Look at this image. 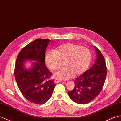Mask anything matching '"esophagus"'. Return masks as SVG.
I'll list each match as a JSON object with an SVG mask.
<instances>
[{"label": "esophagus", "mask_w": 121, "mask_h": 121, "mask_svg": "<svg viewBox=\"0 0 121 121\" xmlns=\"http://www.w3.org/2000/svg\"><path fill=\"white\" fill-rule=\"evenodd\" d=\"M61 80H59V79H55L54 80V83H59V82H61Z\"/></svg>", "instance_id": "1"}]
</instances>
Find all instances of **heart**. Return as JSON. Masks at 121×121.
Returning <instances> with one entry per match:
<instances>
[{
    "label": "heart",
    "mask_w": 121,
    "mask_h": 121,
    "mask_svg": "<svg viewBox=\"0 0 121 121\" xmlns=\"http://www.w3.org/2000/svg\"><path fill=\"white\" fill-rule=\"evenodd\" d=\"M45 61L52 70L58 69L60 61H64L65 67L54 73L53 77L59 80H67L74 75L79 76L86 71L90 65L91 53L86 47L66 43L59 46L54 51L47 52Z\"/></svg>",
    "instance_id": "b5f03b06"
}]
</instances>
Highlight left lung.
I'll list each match as a JSON object with an SVG mask.
<instances>
[{"label": "left lung", "mask_w": 121, "mask_h": 121, "mask_svg": "<svg viewBox=\"0 0 121 121\" xmlns=\"http://www.w3.org/2000/svg\"><path fill=\"white\" fill-rule=\"evenodd\" d=\"M96 59L92 67L75 79V87L68 92V95L74 102L80 104L88 103L101 92L106 79L105 61L101 51L94 47Z\"/></svg>", "instance_id": "obj_1"}]
</instances>
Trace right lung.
<instances>
[{"label":"right lung","mask_w":121,"mask_h":121,"mask_svg":"<svg viewBox=\"0 0 121 121\" xmlns=\"http://www.w3.org/2000/svg\"><path fill=\"white\" fill-rule=\"evenodd\" d=\"M49 39H37L27 45L18 54L15 68V77L19 89L27 100L43 104L51 98L56 84L48 80L51 73L45 63V53ZM31 60L27 68L25 63Z\"/></svg>","instance_id":"1"}]
</instances>
